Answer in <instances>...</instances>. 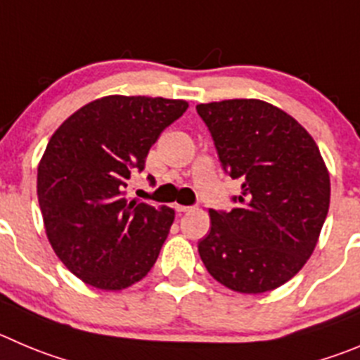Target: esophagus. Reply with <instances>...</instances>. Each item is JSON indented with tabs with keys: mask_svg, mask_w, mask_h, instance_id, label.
<instances>
[{
	"mask_svg": "<svg viewBox=\"0 0 360 360\" xmlns=\"http://www.w3.org/2000/svg\"><path fill=\"white\" fill-rule=\"evenodd\" d=\"M174 210H176V212H189L191 207H187V205H174Z\"/></svg>",
	"mask_w": 360,
	"mask_h": 360,
	"instance_id": "1",
	"label": "esophagus"
}]
</instances>
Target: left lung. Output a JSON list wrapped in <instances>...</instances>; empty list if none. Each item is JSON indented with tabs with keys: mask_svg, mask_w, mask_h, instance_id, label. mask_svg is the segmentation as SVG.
Returning <instances> with one entry per match:
<instances>
[{
	"mask_svg": "<svg viewBox=\"0 0 360 360\" xmlns=\"http://www.w3.org/2000/svg\"><path fill=\"white\" fill-rule=\"evenodd\" d=\"M224 173L242 182L233 210L210 208L198 244L214 279L240 293L285 285L314 251L330 180L314 139L285 111L255 98L196 105Z\"/></svg>",
	"mask_w": 360,
	"mask_h": 360,
	"instance_id": "8db88e82",
	"label": "left lung"
}]
</instances>
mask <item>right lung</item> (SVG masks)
<instances>
[{
  "label": "right lung",
  "instance_id": "right-lung-1",
  "mask_svg": "<svg viewBox=\"0 0 360 360\" xmlns=\"http://www.w3.org/2000/svg\"><path fill=\"white\" fill-rule=\"evenodd\" d=\"M187 108L186 101L111 95L75 111L47 143L37 178L46 233L86 285L127 288L157 262L174 210L127 201L123 189Z\"/></svg>",
  "mask_w": 360,
  "mask_h": 360
}]
</instances>
